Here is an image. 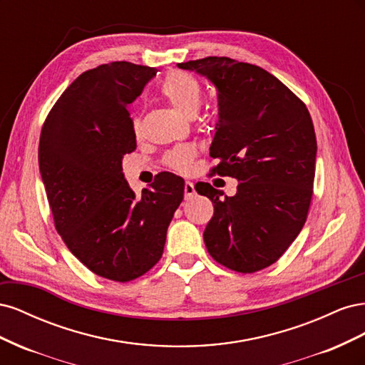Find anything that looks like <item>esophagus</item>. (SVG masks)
<instances>
[{"label":"esophagus","instance_id":"obj_1","mask_svg":"<svg viewBox=\"0 0 365 365\" xmlns=\"http://www.w3.org/2000/svg\"><path fill=\"white\" fill-rule=\"evenodd\" d=\"M184 195H185V200H193L196 196V190H195V184L190 181H185L184 184Z\"/></svg>","mask_w":365,"mask_h":365}]
</instances>
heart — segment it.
I'll list each match as a JSON object with an SVG mask.
<instances>
[{
  "mask_svg": "<svg viewBox=\"0 0 365 365\" xmlns=\"http://www.w3.org/2000/svg\"><path fill=\"white\" fill-rule=\"evenodd\" d=\"M160 93L176 111L187 117L196 114L202 102L201 83L197 82L196 77L185 71H172L165 76L160 86ZM132 128H134V132H138V118H134V121H132ZM193 157L195 150L192 148L181 146L170 150L165 155L164 161L173 170L187 172L190 169Z\"/></svg>",
  "mask_w": 365,
  "mask_h": 365,
  "instance_id": "heart-1",
  "label": "heart"
}]
</instances>
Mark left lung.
Instances as JSON below:
<instances>
[{"label":"left lung","instance_id":"8db88e82","mask_svg":"<svg viewBox=\"0 0 365 365\" xmlns=\"http://www.w3.org/2000/svg\"><path fill=\"white\" fill-rule=\"evenodd\" d=\"M178 67L216 86L213 173L239 181L236 195L224 197L208 182L195 187L215 205L204 231L207 251L233 271H260L282 257L306 222L317 160L311 114L257 65L210 56Z\"/></svg>","mask_w":365,"mask_h":365}]
</instances>
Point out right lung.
Wrapping results in <instances>:
<instances>
[{
  "label": "right lung",
  "instance_id": "add662e5",
  "mask_svg": "<svg viewBox=\"0 0 365 365\" xmlns=\"http://www.w3.org/2000/svg\"><path fill=\"white\" fill-rule=\"evenodd\" d=\"M158 70L111 62L82 73L54 103L39 138V172L54 227L101 277L129 282L161 256L184 180L164 172L135 196L123 155L135 150L128 105Z\"/></svg>",
  "mask_w": 365,
  "mask_h": 365
}]
</instances>
